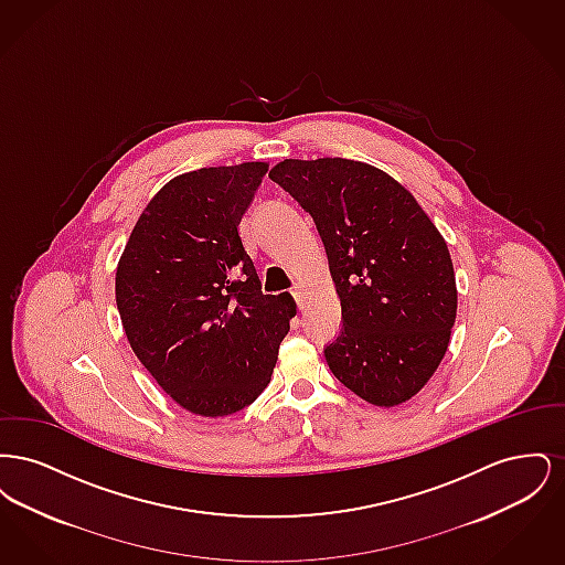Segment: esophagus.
<instances>
[{"label": "esophagus", "instance_id": "1", "mask_svg": "<svg viewBox=\"0 0 565 565\" xmlns=\"http://www.w3.org/2000/svg\"><path fill=\"white\" fill-rule=\"evenodd\" d=\"M292 296H295L296 302L300 305V300H302V290H300L298 286H295V288H292Z\"/></svg>", "mask_w": 565, "mask_h": 565}]
</instances>
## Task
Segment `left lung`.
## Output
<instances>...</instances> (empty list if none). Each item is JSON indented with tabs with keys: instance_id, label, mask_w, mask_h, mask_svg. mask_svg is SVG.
<instances>
[{
	"instance_id": "1",
	"label": "left lung",
	"mask_w": 565,
	"mask_h": 565,
	"mask_svg": "<svg viewBox=\"0 0 565 565\" xmlns=\"http://www.w3.org/2000/svg\"><path fill=\"white\" fill-rule=\"evenodd\" d=\"M270 180L313 217L343 328L323 348L345 387L376 406L415 396L438 369L456 322L447 243L385 171L348 159H286Z\"/></svg>"
}]
</instances>
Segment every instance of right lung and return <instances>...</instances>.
I'll return each mask as SVG.
<instances>
[{"label": "right lung", "mask_w": 565, "mask_h": 565, "mask_svg": "<svg viewBox=\"0 0 565 565\" xmlns=\"http://www.w3.org/2000/svg\"><path fill=\"white\" fill-rule=\"evenodd\" d=\"M267 162L173 178L139 215L116 270V305L139 362L190 413L233 415L269 385L290 295H263L239 222Z\"/></svg>", "instance_id": "1"}]
</instances>
